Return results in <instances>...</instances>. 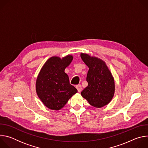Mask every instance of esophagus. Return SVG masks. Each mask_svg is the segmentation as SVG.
<instances>
[{"label":"esophagus","mask_w":148,"mask_h":148,"mask_svg":"<svg viewBox=\"0 0 148 148\" xmlns=\"http://www.w3.org/2000/svg\"><path fill=\"white\" fill-rule=\"evenodd\" d=\"M76 88L77 89L78 91L79 92L81 91V90H82V86H81V85H80V84H78V85H77V86H76Z\"/></svg>","instance_id":"1"}]
</instances>
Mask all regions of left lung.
I'll return each instance as SVG.
<instances>
[{"label": "left lung", "mask_w": 148, "mask_h": 148, "mask_svg": "<svg viewBox=\"0 0 148 148\" xmlns=\"http://www.w3.org/2000/svg\"><path fill=\"white\" fill-rule=\"evenodd\" d=\"M81 58L88 66V86L81 92L92 106L101 108L108 105L115 93L114 78L105 62L101 58L81 53Z\"/></svg>", "instance_id": "1"}]
</instances>
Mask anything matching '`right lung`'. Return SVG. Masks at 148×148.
Segmentation results:
<instances>
[{"label": "right lung", "instance_id": "1", "mask_svg": "<svg viewBox=\"0 0 148 148\" xmlns=\"http://www.w3.org/2000/svg\"><path fill=\"white\" fill-rule=\"evenodd\" d=\"M73 59V56L70 54L62 58L53 56L46 61L38 73L36 82V93L49 109L61 110L77 92L64 72Z\"/></svg>", "mask_w": 148, "mask_h": 148}]
</instances>
